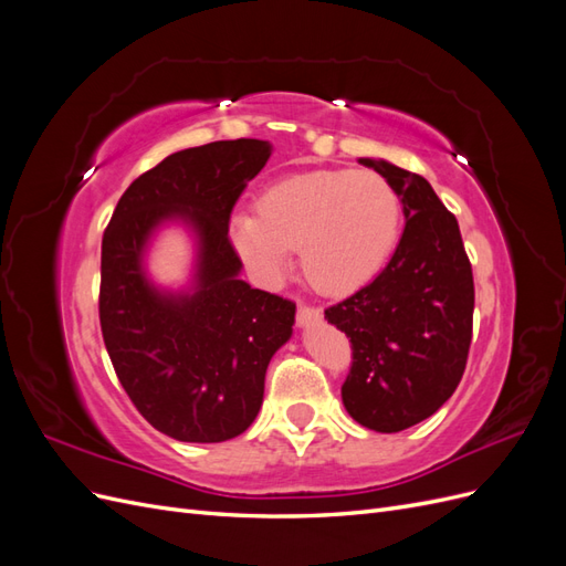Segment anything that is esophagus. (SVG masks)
<instances>
[{"label":"esophagus","mask_w":566,"mask_h":566,"mask_svg":"<svg viewBox=\"0 0 566 566\" xmlns=\"http://www.w3.org/2000/svg\"><path fill=\"white\" fill-rule=\"evenodd\" d=\"M318 318H321V312L316 310V306H310V304L297 306V325H300V328H310V325L316 323Z\"/></svg>","instance_id":"obj_1"}]
</instances>
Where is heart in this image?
<instances>
[{"instance_id": "heart-1", "label": "heart", "mask_w": 566, "mask_h": 566, "mask_svg": "<svg viewBox=\"0 0 566 566\" xmlns=\"http://www.w3.org/2000/svg\"><path fill=\"white\" fill-rule=\"evenodd\" d=\"M401 205L368 169H314L271 184L254 210L231 217L243 260L266 281L300 250L304 276L323 293H352L373 281L397 248Z\"/></svg>"}]
</instances>
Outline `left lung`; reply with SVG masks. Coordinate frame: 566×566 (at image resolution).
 <instances>
[{
	"label": "left lung",
	"instance_id": "1",
	"mask_svg": "<svg viewBox=\"0 0 566 566\" xmlns=\"http://www.w3.org/2000/svg\"><path fill=\"white\" fill-rule=\"evenodd\" d=\"M358 163L391 184L406 227L378 279L325 318L352 342L347 413L391 434L437 413L455 391L472 339L474 283L458 221L430 181L382 158Z\"/></svg>",
	"mask_w": 566,
	"mask_h": 566
}]
</instances>
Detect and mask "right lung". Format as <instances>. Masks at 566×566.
I'll use <instances>...</instances> for the list:
<instances>
[{
    "label": "right lung",
    "mask_w": 566,
    "mask_h": 566,
    "mask_svg": "<svg viewBox=\"0 0 566 566\" xmlns=\"http://www.w3.org/2000/svg\"><path fill=\"white\" fill-rule=\"evenodd\" d=\"M271 144L212 142L184 148L134 179L101 243V333L139 413L177 441L243 434L264 399L271 356L293 335L295 304L241 279L229 217ZM181 226L195 238L189 285L149 279L155 235Z\"/></svg>",
    "instance_id": "1"
}]
</instances>
